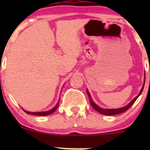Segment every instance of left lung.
I'll list each match as a JSON object with an SVG mask.
<instances>
[{"label":"left lung","mask_w":150,"mask_h":150,"mask_svg":"<svg viewBox=\"0 0 150 150\" xmlns=\"http://www.w3.org/2000/svg\"><path fill=\"white\" fill-rule=\"evenodd\" d=\"M144 84L143 85V87H142V90H141L139 93V94L137 95V96H136V97L134 98V99H133V100L131 101V102L128 104V105H126L125 107H121V108H118V109H103V108H101V107H99V106L96 105V104L93 102V100H92V99H91V96L90 93H89L88 91V90H87V93H88V95L89 99H90L91 105L92 106V107H93V108L95 110H96L97 112H99L101 113V114L105 115H115L120 114V113L124 112H125L126 110H128V109H129L130 107L132 106V104L136 102V100L138 99V97L140 96L141 93H142V91H143V89H144Z\"/></svg>","instance_id":"8db88e82"}]
</instances>
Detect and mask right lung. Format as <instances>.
<instances>
[{
	"label": "right lung",
	"mask_w": 150,
	"mask_h": 150,
	"mask_svg": "<svg viewBox=\"0 0 150 150\" xmlns=\"http://www.w3.org/2000/svg\"><path fill=\"white\" fill-rule=\"evenodd\" d=\"M59 102H58V103L57 104V105L55 106V107H54L53 109H51V110H48V111H46V112H28V111H25V110H23L26 113H28V114H30V115H41V116H46V115H51V113H53L54 112L56 111V110H57V108H58L59 107Z\"/></svg>",
	"instance_id": "obj_1"
}]
</instances>
